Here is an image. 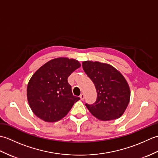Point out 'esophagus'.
Listing matches in <instances>:
<instances>
[{
  "label": "esophagus",
  "instance_id": "esophagus-1",
  "mask_svg": "<svg viewBox=\"0 0 158 158\" xmlns=\"http://www.w3.org/2000/svg\"><path fill=\"white\" fill-rule=\"evenodd\" d=\"M80 98H81V100H83L85 98V95L83 94H81V95H80Z\"/></svg>",
  "mask_w": 158,
  "mask_h": 158
}]
</instances>
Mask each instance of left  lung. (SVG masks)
<instances>
[{
	"label": "left lung",
	"instance_id": "1",
	"mask_svg": "<svg viewBox=\"0 0 158 158\" xmlns=\"http://www.w3.org/2000/svg\"><path fill=\"white\" fill-rule=\"evenodd\" d=\"M82 66L97 92L95 103L85 104L89 112L101 121L119 118L125 112L130 102V90L126 79L108 64L85 61Z\"/></svg>",
	"mask_w": 158,
	"mask_h": 158
}]
</instances>
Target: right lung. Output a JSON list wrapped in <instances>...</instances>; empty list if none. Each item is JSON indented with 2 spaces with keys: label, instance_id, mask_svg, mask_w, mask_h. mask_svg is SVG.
<instances>
[{
  "label": "right lung",
  "instance_id": "right-lung-1",
  "mask_svg": "<svg viewBox=\"0 0 158 158\" xmlns=\"http://www.w3.org/2000/svg\"><path fill=\"white\" fill-rule=\"evenodd\" d=\"M80 66L76 60L58 58L34 73L27 86V98L36 116L47 122H55L67 115L80 99L73 95L68 77Z\"/></svg>",
  "mask_w": 158,
  "mask_h": 158
}]
</instances>
